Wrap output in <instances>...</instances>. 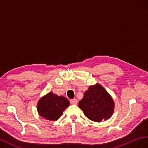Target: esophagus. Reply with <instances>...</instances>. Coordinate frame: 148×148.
Wrapping results in <instances>:
<instances>
[{
    "label": "esophagus",
    "mask_w": 148,
    "mask_h": 148,
    "mask_svg": "<svg viewBox=\"0 0 148 148\" xmlns=\"http://www.w3.org/2000/svg\"><path fill=\"white\" fill-rule=\"evenodd\" d=\"M70 103H71V104H73V105H77V100L75 99H71V100H70Z\"/></svg>",
    "instance_id": "34e87169"
}]
</instances>
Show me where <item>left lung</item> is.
Returning a JSON list of instances; mask_svg holds the SVG:
<instances>
[{"label":"left lung","instance_id":"obj_1","mask_svg":"<svg viewBox=\"0 0 148 148\" xmlns=\"http://www.w3.org/2000/svg\"><path fill=\"white\" fill-rule=\"evenodd\" d=\"M78 105L86 117L96 122L108 119L114 109V103L111 96L99 84L89 87Z\"/></svg>","mask_w":148,"mask_h":148}]
</instances>
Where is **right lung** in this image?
Returning a JSON list of instances; mask_svg holds the SVG:
<instances>
[{
    "instance_id": "1",
    "label": "right lung",
    "mask_w": 148,
    "mask_h": 148,
    "mask_svg": "<svg viewBox=\"0 0 148 148\" xmlns=\"http://www.w3.org/2000/svg\"><path fill=\"white\" fill-rule=\"evenodd\" d=\"M69 106V102L66 98L49 92L40 100L37 110L42 117L54 121L60 119Z\"/></svg>"
}]
</instances>
